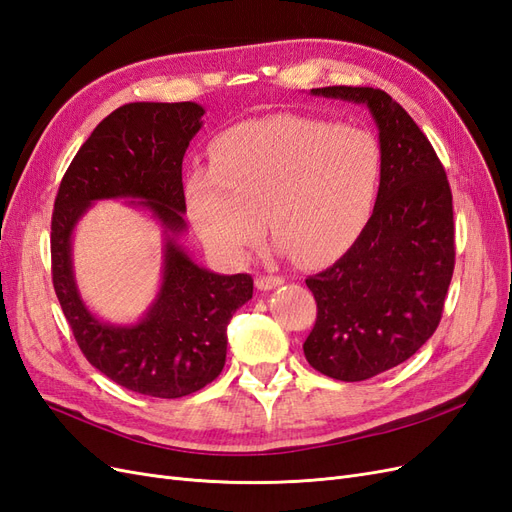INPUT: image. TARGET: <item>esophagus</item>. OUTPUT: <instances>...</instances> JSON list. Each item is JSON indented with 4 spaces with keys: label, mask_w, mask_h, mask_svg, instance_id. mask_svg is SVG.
<instances>
[{
    "label": "esophagus",
    "mask_w": 512,
    "mask_h": 512,
    "mask_svg": "<svg viewBox=\"0 0 512 512\" xmlns=\"http://www.w3.org/2000/svg\"><path fill=\"white\" fill-rule=\"evenodd\" d=\"M284 284V277H280V275H258L256 277V286L260 288V290H273V288H277V286H282Z\"/></svg>",
    "instance_id": "esophagus-1"
}]
</instances>
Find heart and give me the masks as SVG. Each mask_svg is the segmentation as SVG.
<instances>
[{
  "mask_svg": "<svg viewBox=\"0 0 512 512\" xmlns=\"http://www.w3.org/2000/svg\"><path fill=\"white\" fill-rule=\"evenodd\" d=\"M382 179V151L367 130L273 115L228 128L211 164L185 181L190 218L211 250L243 262L265 237L316 267L344 254L367 226Z\"/></svg>",
  "mask_w": 512,
  "mask_h": 512,
  "instance_id": "1",
  "label": "heart"
}]
</instances>
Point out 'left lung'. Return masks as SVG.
Wrapping results in <instances>:
<instances>
[{"label":"left lung","mask_w":512,"mask_h":512,"mask_svg":"<svg viewBox=\"0 0 512 512\" xmlns=\"http://www.w3.org/2000/svg\"><path fill=\"white\" fill-rule=\"evenodd\" d=\"M312 94L365 104L380 132L374 213L333 267L305 280L318 305L307 363L361 382L408 361L438 329L455 269L453 194L427 136L386 91L333 85Z\"/></svg>","instance_id":"1"}]
</instances>
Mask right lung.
<instances>
[{
	"mask_svg": "<svg viewBox=\"0 0 512 512\" xmlns=\"http://www.w3.org/2000/svg\"><path fill=\"white\" fill-rule=\"evenodd\" d=\"M196 102H132L104 117L59 183L51 220L53 288L85 359L126 389L162 399L192 395L220 376L226 327L252 299V275L198 267L179 245L185 232L181 164L203 126ZM132 197L165 228L163 288L136 325L98 321L71 271V230L96 199ZM134 204V203H133Z\"/></svg>",
	"mask_w": 512,
	"mask_h": 512,
	"instance_id": "right-lung-1",
	"label": "right lung"
}]
</instances>
